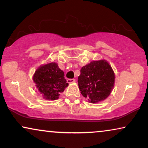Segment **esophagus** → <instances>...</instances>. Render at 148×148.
<instances>
[{
  "instance_id": "obj_1",
  "label": "esophagus",
  "mask_w": 148,
  "mask_h": 148,
  "mask_svg": "<svg viewBox=\"0 0 148 148\" xmlns=\"http://www.w3.org/2000/svg\"><path fill=\"white\" fill-rule=\"evenodd\" d=\"M66 81H67V83H69V84H71V83H74L75 82V79H68Z\"/></svg>"
}]
</instances>
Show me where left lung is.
<instances>
[{"mask_svg": "<svg viewBox=\"0 0 148 148\" xmlns=\"http://www.w3.org/2000/svg\"><path fill=\"white\" fill-rule=\"evenodd\" d=\"M80 72L78 86L83 96L93 104L108 98L114 88L115 75L106 60H93Z\"/></svg>", "mask_w": 148, "mask_h": 148, "instance_id": "8db88e82", "label": "left lung"}]
</instances>
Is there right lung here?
<instances>
[{
  "instance_id": "1",
  "label": "right lung",
  "mask_w": 148,
  "mask_h": 148,
  "mask_svg": "<svg viewBox=\"0 0 148 148\" xmlns=\"http://www.w3.org/2000/svg\"><path fill=\"white\" fill-rule=\"evenodd\" d=\"M63 71L56 62L40 66L34 74L33 80L38 92L46 100H55L69 86Z\"/></svg>"
}]
</instances>
